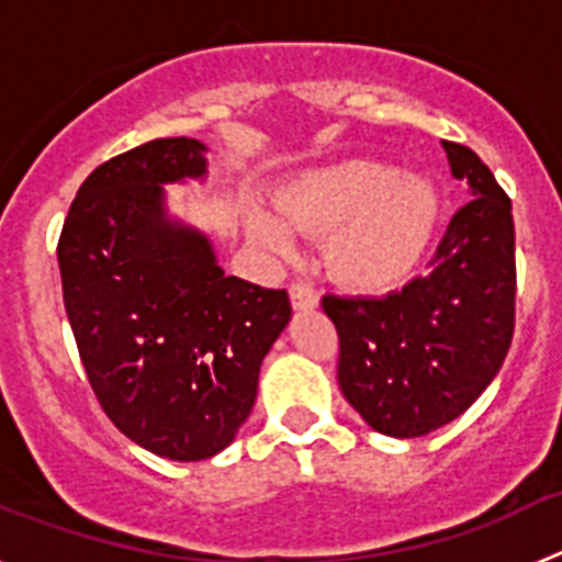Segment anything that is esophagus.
Here are the masks:
<instances>
[{"label": "esophagus", "mask_w": 562, "mask_h": 562, "mask_svg": "<svg viewBox=\"0 0 562 562\" xmlns=\"http://www.w3.org/2000/svg\"><path fill=\"white\" fill-rule=\"evenodd\" d=\"M290 297H292V306H295V310H315V306L321 304L317 292L312 290L310 284H304V281H295V284L290 286Z\"/></svg>", "instance_id": "obj_1"}]
</instances>
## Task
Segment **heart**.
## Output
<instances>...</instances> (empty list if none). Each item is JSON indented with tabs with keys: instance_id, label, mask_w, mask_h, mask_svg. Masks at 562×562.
<instances>
[{
	"instance_id": "obj_1",
	"label": "heart",
	"mask_w": 562,
	"mask_h": 562,
	"mask_svg": "<svg viewBox=\"0 0 562 562\" xmlns=\"http://www.w3.org/2000/svg\"><path fill=\"white\" fill-rule=\"evenodd\" d=\"M278 218L252 216L250 233L284 256L292 233L324 236V265L337 284L385 292L402 284L428 247L436 193L414 173L376 160H340L301 173L276 196Z\"/></svg>"
}]
</instances>
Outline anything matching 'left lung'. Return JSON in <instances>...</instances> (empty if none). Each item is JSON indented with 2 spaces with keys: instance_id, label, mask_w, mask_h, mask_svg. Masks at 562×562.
I'll return each mask as SVG.
<instances>
[{
  "instance_id": "left-lung-1",
  "label": "left lung",
  "mask_w": 562,
  "mask_h": 562,
  "mask_svg": "<svg viewBox=\"0 0 562 562\" xmlns=\"http://www.w3.org/2000/svg\"><path fill=\"white\" fill-rule=\"evenodd\" d=\"M473 200L459 207L425 276L382 297L324 295L337 329V382L371 428L425 436L493 382L515 331L513 202L473 148L441 140Z\"/></svg>"
}]
</instances>
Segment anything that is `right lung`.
<instances>
[{
    "label": "right lung",
    "mask_w": 562,
    "mask_h": 562,
    "mask_svg": "<svg viewBox=\"0 0 562 562\" xmlns=\"http://www.w3.org/2000/svg\"><path fill=\"white\" fill-rule=\"evenodd\" d=\"M202 151L160 137L101 162L58 236L64 306L95 400L121 434L173 461L231 445L292 315L286 290L225 276L205 236L166 222L160 186L202 177Z\"/></svg>",
    "instance_id": "right-lung-1"
}]
</instances>
